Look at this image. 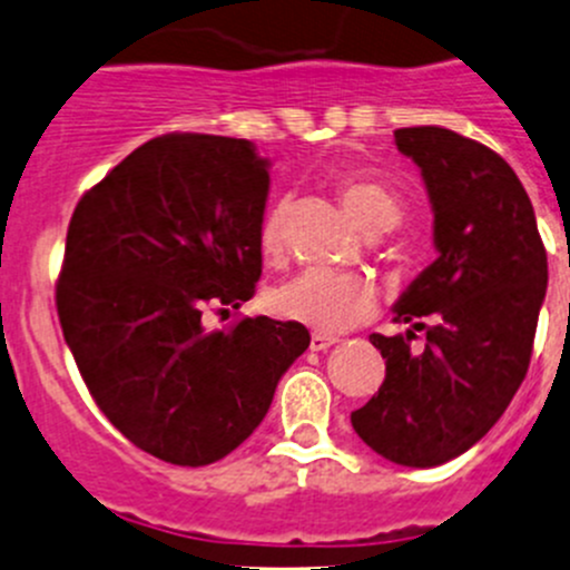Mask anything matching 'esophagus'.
<instances>
[{
	"label": "esophagus",
	"instance_id": "1",
	"mask_svg": "<svg viewBox=\"0 0 570 570\" xmlns=\"http://www.w3.org/2000/svg\"><path fill=\"white\" fill-rule=\"evenodd\" d=\"M336 342H338L336 336H325V333H314L312 344H308V347H312L314 353H325V350L333 347V344H336Z\"/></svg>",
	"mask_w": 570,
	"mask_h": 570
}]
</instances>
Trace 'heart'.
I'll return each instance as SVG.
<instances>
[{
	"mask_svg": "<svg viewBox=\"0 0 570 570\" xmlns=\"http://www.w3.org/2000/svg\"><path fill=\"white\" fill-rule=\"evenodd\" d=\"M338 200L364 232L381 234L396 226L402 206L386 184L350 176L336 187ZM258 250L264 262H278L284 253V206H269L258 226ZM269 312L281 320L301 322L317 333H344L377 312V289L370 278L333 269H306L269 292Z\"/></svg>",
	"mask_w": 570,
	"mask_h": 570,
	"instance_id": "1",
	"label": "heart"
}]
</instances>
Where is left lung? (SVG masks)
<instances>
[{"label": "left lung", "mask_w": 570, "mask_h": 570, "mask_svg": "<svg viewBox=\"0 0 570 570\" xmlns=\"http://www.w3.org/2000/svg\"><path fill=\"white\" fill-rule=\"evenodd\" d=\"M394 142L428 184L439 258L394 306L411 331L370 336L386 381L350 422L386 461L428 469L474 446L519 392L549 264L530 195L497 151L441 126L396 129Z\"/></svg>", "instance_id": "1"}]
</instances>
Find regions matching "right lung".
<instances>
[{
    "instance_id": "add662e5",
    "label": "right lung",
    "mask_w": 570,
    "mask_h": 570,
    "mask_svg": "<svg viewBox=\"0 0 570 570\" xmlns=\"http://www.w3.org/2000/svg\"><path fill=\"white\" fill-rule=\"evenodd\" d=\"M267 193L250 140L170 131L115 165L68 223L62 336L101 413L165 463L237 450L312 342L301 322L200 320L256 292Z\"/></svg>"
}]
</instances>
